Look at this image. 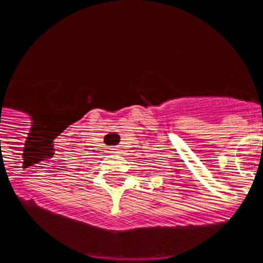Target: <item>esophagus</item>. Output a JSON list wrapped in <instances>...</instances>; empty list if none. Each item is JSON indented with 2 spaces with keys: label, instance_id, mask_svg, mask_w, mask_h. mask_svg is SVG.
<instances>
[{
  "label": "esophagus",
  "instance_id": "34e87169",
  "mask_svg": "<svg viewBox=\"0 0 263 263\" xmlns=\"http://www.w3.org/2000/svg\"><path fill=\"white\" fill-rule=\"evenodd\" d=\"M109 153H118V149L116 146H113V147H110L109 149Z\"/></svg>",
  "mask_w": 263,
  "mask_h": 263
}]
</instances>
